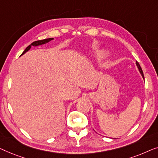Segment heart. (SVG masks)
I'll return each instance as SVG.
<instances>
[{"instance_id":"b5f03b06","label":"heart","mask_w":158,"mask_h":158,"mask_svg":"<svg viewBox=\"0 0 158 158\" xmlns=\"http://www.w3.org/2000/svg\"><path fill=\"white\" fill-rule=\"evenodd\" d=\"M105 54V52H104V51H102V50H97V51H95L94 52V56L96 58H101L104 56V55Z\"/></svg>"}]
</instances>
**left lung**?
<instances>
[{
	"label": "left lung",
	"instance_id": "8db88e82",
	"mask_svg": "<svg viewBox=\"0 0 158 158\" xmlns=\"http://www.w3.org/2000/svg\"><path fill=\"white\" fill-rule=\"evenodd\" d=\"M136 64H137V68H138V69H139V72H140V74H141V75H142V77H143V78L144 79V74H143V70H142V69H141V67H140V66H139V64L138 62H137V61H136Z\"/></svg>",
	"mask_w": 158,
	"mask_h": 158
}]
</instances>
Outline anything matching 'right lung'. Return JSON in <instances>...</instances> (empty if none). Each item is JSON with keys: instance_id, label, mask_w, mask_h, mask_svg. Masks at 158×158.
Here are the masks:
<instances>
[{"instance_id": "1", "label": "right lung", "mask_w": 158, "mask_h": 158, "mask_svg": "<svg viewBox=\"0 0 158 158\" xmlns=\"http://www.w3.org/2000/svg\"><path fill=\"white\" fill-rule=\"evenodd\" d=\"M52 40H54L53 38H49V39H44V40H39V41H35L34 42H33L32 44H31L29 46L26 47V48L25 50H24V52L22 53V54L21 55V56H22V55L25 54L26 52H27L31 48L32 46H40V45H43V44H45L46 43H48V42H49L50 41H52Z\"/></svg>"}]
</instances>
